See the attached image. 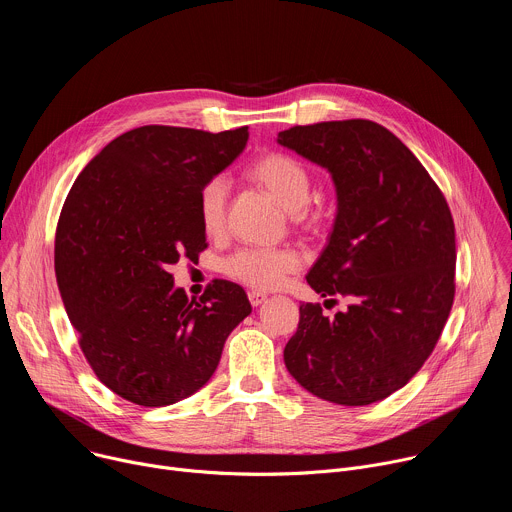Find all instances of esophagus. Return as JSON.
Returning a JSON list of instances; mask_svg holds the SVG:
<instances>
[{
	"instance_id": "esophagus-1",
	"label": "esophagus",
	"mask_w": 512,
	"mask_h": 512,
	"mask_svg": "<svg viewBox=\"0 0 512 512\" xmlns=\"http://www.w3.org/2000/svg\"><path fill=\"white\" fill-rule=\"evenodd\" d=\"M265 300H267V296L261 294V291H255V289L249 291V302H251V306L257 308V306H261Z\"/></svg>"
}]
</instances>
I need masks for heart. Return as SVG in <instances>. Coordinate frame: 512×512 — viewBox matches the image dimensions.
I'll return each mask as SVG.
<instances>
[{
	"label": "heart",
	"mask_w": 512,
	"mask_h": 512,
	"mask_svg": "<svg viewBox=\"0 0 512 512\" xmlns=\"http://www.w3.org/2000/svg\"><path fill=\"white\" fill-rule=\"evenodd\" d=\"M249 178L285 210L296 212V216L302 218V212L298 210L306 206L312 192V178L302 162L281 152H269L249 168ZM229 190V180L225 176H214L206 180L198 192V221L202 231L210 237L225 231ZM300 267L302 255L294 247H243L221 263L227 277L253 289H275Z\"/></svg>",
	"instance_id": "heart-1"
}]
</instances>
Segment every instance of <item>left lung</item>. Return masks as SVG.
Instances as JSON below:
<instances>
[{"label": "left lung", "instance_id": "obj_1", "mask_svg": "<svg viewBox=\"0 0 512 512\" xmlns=\"http://www.w3.org/2000/svg\"><path fill=\"white\" fill-rule=\"evenodd\" d=\"M277 141L332 174L338 214L306 279L326 302H348L334 318L320 304L300 306L285 367L324 401L371 405L409 383L450 316V206L407 145L375 121L296 125Z\"/></svg>", "mask_w": 512, "mask_h": 512}]
</instances>
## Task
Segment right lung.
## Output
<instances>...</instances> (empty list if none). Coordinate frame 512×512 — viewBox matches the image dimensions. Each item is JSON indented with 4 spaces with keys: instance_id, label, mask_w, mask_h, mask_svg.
I'll return each mask as SVG.
<instances>
[{
    "instance_id": "1",
    "label": "right lung",
    "mask_w": 512,
    "mask_h": 512,
    "mask_svg": "<svg viewBox=\"0 0 512 512\" xmlns=\"http://www.w3.org/2000/svg\"><path fill=\"white\" fill-rule=\"evenodd\" d=\"M247 129H131L87 164L64 200L54 271L68 320L97 379L135 405L196 393L251 314L241 285L214 279L194 302L170 273L208 247L198 192L237 160Z\"/></svg>"
}]
</instances>
